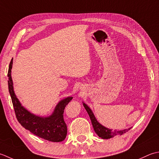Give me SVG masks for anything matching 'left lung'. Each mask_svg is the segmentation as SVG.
<instances>
[{"instance_id":"obj_1","label":"left lung","mask_w":159,"mask_h":159,"mask_svg":"<svg viewBox=\"0 0 159 159\" xmlns=\"http://www.w3.org/2000/svg\"><path fill=\"white\" fill-rule=\"evenodd\" d=\"M83 106L86 110V111L88 112V114L90 116V120H91L92 124L93 126L94 130H95L96 134H98L99 137L104 139H108L115 137V136H116V135H121L125 133L126 132H128L129 129H123V130L112 131L111 129H109L108 128H105L104 126L102 125L98 121H97V119H95V116H94L92 111L90 109L89 107L86 104H85L84 103H83Z\"/></svg>"}]
</instances>
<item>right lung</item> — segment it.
Listing matches in <instances>:
<instances>
[{
	"label": "right lung",
	"mask_w": 159,
	"mask_h": 159,
	"mask_svg": "<svg viewBox=\"0 0 159 159\" xmlns=\"http://www.w3.org/2000/svg\"><path fill=\"white\" fill-rule=\"evenodd\" d=\"M13 59L9 63L8 70V88L17 120L22 127L31 133L45 140L60 142L65 139L67 126L64 120V111L66 106L73 99L69 97L58 103L54 112L48 117H40L27 111L23 108L15 95L11 76Z\"/></svg>",
	"instance_id": "add662e5"
}]
</instances>
